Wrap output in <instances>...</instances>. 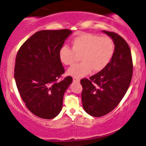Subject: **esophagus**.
I'll return each instance as SVG.
<instances>
[{
    "mask_svg": "<svg viewBox=\"0 0 146 146\" xmlns=\"http://www.w3.org/2000/svg\"><path fill=\"white\" fill-rule=\"evenodd\" d=\"M80 80V78H78V77H74L73 78L74 82H77V83H79Z\"/></svg>",
    "mask_w": 146,
    "mask_h": 146,
    "instance_id": "1",
    "label": "esophagus"
}]
</instances>
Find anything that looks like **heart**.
Listing matches in <instances>:
<instances>
[{
    "label": "heart",
    "mask_w": 146,
    "mask_h": 146,
    "mask_svg": "<svg viewBox=\"0 0 146 146\" xmlns=\"http://www.w3.org/2000/svg\"><path fill=\"white\" fill-rule=\"evenodd\" d=\"M72 48L64 45L59 50V59L66 66H71L76 59V54H80L81 62L73 65L68 70L71 76L83 77L92 70L100 72L107 66L113 56L115 45L109 36L92 33H80L72 40Z\"/></svg>",
    "instance_id": "1"
}]
</instances>
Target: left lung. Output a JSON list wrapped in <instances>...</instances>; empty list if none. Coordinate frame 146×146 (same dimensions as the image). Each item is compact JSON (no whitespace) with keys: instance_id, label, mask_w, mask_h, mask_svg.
Listing matches in <instances>:
<instances>
[{"instance_id":"obj_1","label":"left lung","mask_w":146,"mask_h":146,"mask_svg":"<svg viewBox=\"0 0 146 146\" xmlns=\"http://www.w3.org/2000/svg\"><path fill=\"white\" fill-rule=\"evenodd\" d=\"M113 39V56L109 64L90 79L80 80L84 110L94 117L112 111L127 92L133 76V60L129 46L120 35L103 31Z\"/></svg>"}]
</instances>
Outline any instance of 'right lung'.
<instances>
[{"label": "right lung", "mask_w": 146, "mask_h": 146, "mask_svg": "<svg viewBox=\"0 0 146 146\" xmlns=\"http://www.w3.org/2000/svg\"><path fill=\"white\" fill-rule=\"evenodd\" d=\"M72 34L68 29L36 32L22 44L15 58L14 78L26 107L43 119L57 116L71 76L58 81L65 72L59 50Z\"/></svg>", "instance_id": "obj_1"}]
</instances>
